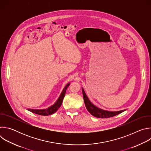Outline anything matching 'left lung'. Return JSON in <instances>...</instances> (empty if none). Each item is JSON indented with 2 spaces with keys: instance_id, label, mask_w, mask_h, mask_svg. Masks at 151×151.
<instances>
[{
  "instance_id": "8db88e82",
  "label": "left lung",
  "mask_w": 151,
  "mask_h": 151,
  "mask_svg": "<svg viewBox=\"0 0 151 151\" xmlns=\"http://www.w3.org/2000/svg\"><path fill=\"white\" fill-rule=\"evenodd\" d=\"M82 93H83V97L84 100V103L85 104L86 107L88 110V111L93 116L99 118H111L114 116H116L122 112H124L125 110L117 111V112H109V111H106L101 110L100 109H99L98 107L94 106L89 100L87 96H86L83 90L82 89Z\"/></svg>"
}]
</instances>
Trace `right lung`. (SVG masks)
<instances>
[{"instance_id": "1", "label": "right lung", "mask_w": 151, "mask_h": 151, "mask_svg": "<svg viewBox=\"0 0 151 151\" xmlns=\"http://www.w3.org/2000/svg\"><path fill=\"white\" fill-rule=\"evenodd\" d=\"M69 83H68L66 86L65 88H64L63 91H62L60 97L58 98V99L57 100L56 103L54 105H52V106L49 107V108H48L47 109H42V110H33V109H28V110L34 114L40 115L47 116V115H51V114H54L59 109V107L61 106L62 102H63V98H64V96H65L66 89L69 87Z\"/></svg>"}]
</instances>
